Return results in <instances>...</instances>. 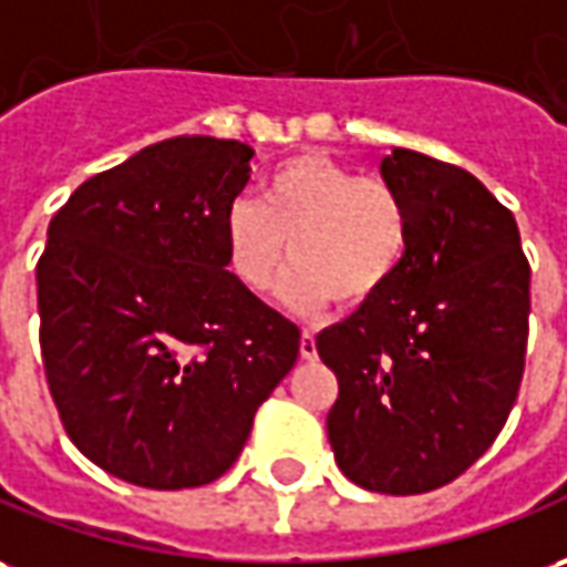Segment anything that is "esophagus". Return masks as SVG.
Wrapping results in <instances>:
<instances>
[{
	"label": "esophagus",
	"instance_id": "obj_1",
	"mask_svg": "<svg viewBox=\"0 0 567 567\" xmlns=\"http://www.w3.org/2000/svg\"><path fill=\"white\" fill-rule=\"evenodd\" d=\"M299 354H302L306 361L318 358V342H315V333H311V330H306L302 339H299Z\"/></svg>",
	"mask_w": 567,
	"mask_h": 567
}]
</instances>
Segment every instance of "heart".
Masks as SVG:
<instances>
[{"label": "heart", "mask_w": 567, "mask_h": 567, "mask_svg": "<svg viewBox=\"0 0 567 567\" xmlns=\"http://www.w3.org/2000/svg\"><path fill=\"white\" fill-rule=\"evenodd\" d=\"M225 259L246 290L275 280L290 249L292 268L277 296L302 315L330 302L361 308L395 280L410 246V209L382 178H358L323 154H296L261 178L259 203L225 213Z\"/></svg>", "instance_id": "heart-1"}]
</instances>
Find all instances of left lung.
<instances>
[{
    "instance_id": "left-lung-1",
    "label": "left lung",
    "mask_w": 567,
    "mask_h": 567,
    "mask_svg": "<svg viewBox=\"0 0 567 567\" xmlns=\"http://www.w3.org/2000/svg\"><path fill=\"white\" fill-rule=\"evenodd\" d=\"M382 178L410 209V246L373 302L318 333L339 380L327 435L377 494L454 482L506 423L528 351L530 265L513 213L472 172L395 147Z\"/></svg>"
}]
</instances>
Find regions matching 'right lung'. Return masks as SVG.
<instances>
[{
	"mask_svg": "<svg viewBox=\"0 0 567 567\" xmlns=\"http://www.w3.org/2000/svg\"><path fill=\"white\" fill-rule=\"evenodd\" d=\"M252 147L151 144L82 182L37 265L39 349L70 441L128 485L216 482L299 358V327L228 271Z\"/></svg>",
	"mask_w": 567,
	"mask_h": 567,
	"instance_id": "obj_1",
	"label": "right lung"
}]
</instances>
